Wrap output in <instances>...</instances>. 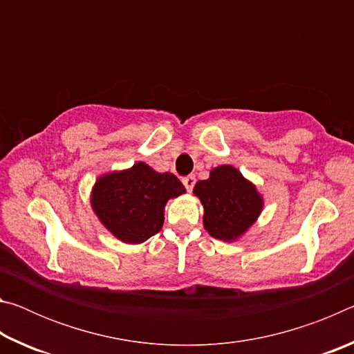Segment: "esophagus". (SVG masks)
I'll return each mask as SVG.
<instances>
[{"instance_id":"obj_1","label":"esophagus","mask_w":354,"mask_h":354,"mask_svg":"<svg viewBox=\"0 0 354 354\" xmlns=\"http://www.w3.org/2000/svg\"><path fill=\"white\" fill-rule=\"evenodd\" d=\"M195 181H196V179H195V176H194V175H189V176H184V178H183V184H184V187L187 189L189 192H190L192 189H194Z\"/></svg>"}]
</instances>
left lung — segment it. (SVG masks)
I'll use <instances>...</instances> for the list:
<instances>
[{
    "instance_id": "8db88e82",
    "label": "left lung",
    "mask_w": 354,
    "mask_h": 354,
    "mask_svg": "<svg viewBox=\"0 0 354 354\" xmlns=\"http://www.w3.org/2000/svg\"><path fill=\"white\" fill-rule=\"evenodd\" d=\"M195 195L205 206L203 223L220 241H234L254 223L262 198L256 187L231 165H220L211 176L195 184Z\"/></svg>"
}]
</instances>
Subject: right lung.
<instances>
[{"mask_svg":"<svg viewBox=\"0 0 354 354\" xmlns=\"http://www.w3.org/2000/svg\"><path fill=\"white\" fill-rule=\"evenodd\" d=\"M184 192L175 175L137 162L129 170L101 176L95 184L92 207L120 241L142 243L162 227L165 203Z\"/></svg>","mask_w":354,"mask_h":354,"instance_id":"right-lung-1","label":"right lung"}]
</instances>
